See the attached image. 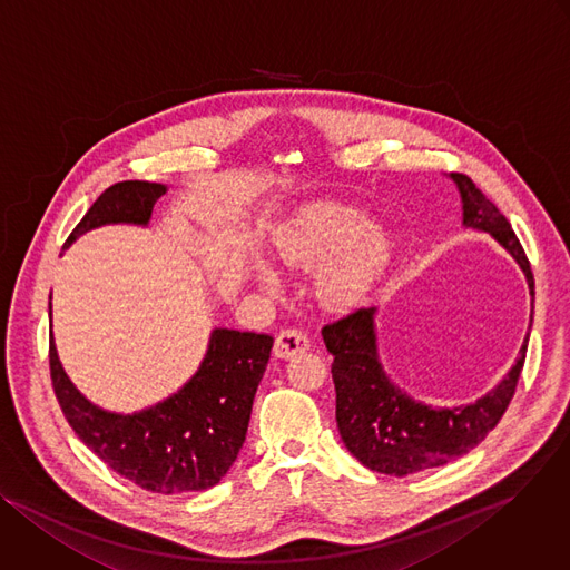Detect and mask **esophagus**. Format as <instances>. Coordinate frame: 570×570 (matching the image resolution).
<instances>
[{
	"mask_svg": "<svg viewBox=\"0 0 570 570\" xmlns=\"http://www.w3.org/2000/svg\"><path fill=\"white\" fill-rule=\"evenodd\" d=\"M305 351H309V338L303 330H298V327L281 330V334L276 336V344H274V355L278 360H292L296 355H303Z\"/></svg>",
	"mask_w": 570,
	"mask_h": 570,
	"instance_id": "esophagus-1",
	"label": "esophagus"
}]
</instances>
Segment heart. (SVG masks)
<instances>
[{
    "label": "heart",
    "mask_w": 570,
    "mask_h": 570,
    "mask_svg": "<svg viewBox=\"0 0 570 570\" xmlns=\"http://www.w3.org/2000/svg\"><path fill=\"white\" fill-rule=\"evenodd\" d=\"M338 249L316 274V294L330 307H351L375 285L391 258V238L348 206L318 204L305 208L287 229L281 256L287 263L309 265L336 245Z\"/></svg>",
    "instance_id": "b5f03b06"
}]
</instances>
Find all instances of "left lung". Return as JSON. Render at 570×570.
I'll list each match as a JSON object with an SVG mask.
<instances>
[{
	"label": "left lung",
	"instance_id": "1",
	"mask_svg": "<svg viewBox=\"0 0 570 570\" xmlns=\"http://www.w3.org/2000/svg\"><path fill=\"white\" fill-rule=\"evenodd\" d=\"M463 197V222L490 232L521 265L530 294L534 278L530 261L505 215L465 173H451ZM375 307H360L327 323L321 334L332 353L336 391V426L353 456L368 470L406 476L446 465L474 449L499 424L510 406L523 371L528 336L508 377L485 397L468 406L431 409L404 395L389 382L377 360Z\"/></svg>",
	"mask_w": 570,
	"mask_h": 570
}]
</instances>
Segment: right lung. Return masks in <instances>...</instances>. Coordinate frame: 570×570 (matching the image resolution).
I'll return each instance as SVG.
<instances>
[{"mask_svg": "<svg viewBox=\"0 0 570 570\" xmlns=\"http://www.w3.org/2000/svg\"><path fill=\"white\" fill-rule=\"evenodd\" d=\"M164 193L166 186L155 181L109 186L76 224L65 247L100 224H148ZM272 346L269 334L215 330L195 377L166 402L135 415L89 404L65 375L53 336L49 371L67 422L102 463L148 492L181 494L219 483L238 459Z\"/></svg>", "mask_w": 570, "mask_h": 570, "instance_id": "1", "label": "right lung"}]
</instances>
